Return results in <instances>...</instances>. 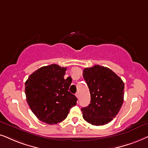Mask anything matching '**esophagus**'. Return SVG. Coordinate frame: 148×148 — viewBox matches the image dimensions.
Masks as SVG:
<instances>
[{"mask_svg":"<svg viewBox=\"0 0 148 148\" xmlns=\"http://www.w3.org/2000/svg\"><path fill=\"white\" fill-rule=\"evenodd\" d=\"M76 98H79V93H76Z\"/></svg>","mask_w":148,"mask_h":148,"instance_id":"1","label":"esophagus"}]
</instances>
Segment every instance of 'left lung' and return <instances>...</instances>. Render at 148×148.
Here are the masks:
<instances>
[{"label": "left lung", "instance_id": "1", "mask_svg": "<svg viewBox=\"0 0 148 148\" xmlns=\"http://www.w3.org/2000/svg\"><path fill=\"white\" fill-rule=\"evenodd\" d=\"M83 75L91 94L90 104L81 108L83 119L93 126L108 124L124 102V82L111 69L99 65L84 69Z\"/></svg>", "mask_w": 148, "mask_h": 148}]
</instances>
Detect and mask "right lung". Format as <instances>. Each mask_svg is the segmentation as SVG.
<instances>
[{
	"instance_id": "right-lung-1",
	"label": "right lung",
	"mask_w": 148,
	"mask_h": 148,
	"mask_svg": "<svg viewBox=\"0 0 148 148\" xmlns=\"http://www.w3.org/2000/svg\"><path fill=\"white\" fill-rule=\"evenodd\" d=\"M66 68L57 64L44 66L29 76L25 83L27 103L35 115L48 124L64 120L77 98L69 91L72 78L64 79Z\"/></svg>"
}]
</instances>
